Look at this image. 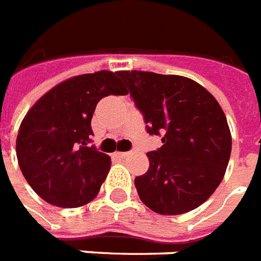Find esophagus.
<instances>
[{
	"label": "esophagus",
	"mask_w": 261,
	"mask_h": 261,
	"mask_svg": "<svg viewBox=\"0 0 261 261\" xmlns=\"http://www.w3.org/2000/svg\"><path fill=\"white\" fill-rule=\"evenodd\" d=\"M130 155V152H116V156L121 158V159H125V158H128Z\"/></svg>",
	"instance_id": "esophagus-1"
}]
</instances>
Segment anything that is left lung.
Returning a JSON list of instances; mask_svg holds the SVG:
<instances>
[{"label":"left lung","mask_w":261,"mask_h":261,"mask_svg":"<svg viewBox=\"0 0 261 261\" xmlns=\"http://www.w3.org/2000/svg\"><path fill=\"white\" fill-rule=\"evenodd\" d=\"M149 135L163 145L148 152L149 168L135 179L144 205L176 216L202 205L220 186L232 151L228 121L216 98L193 79L120 71Z\"/></svg>","instance_id":"8db88e82"}]
</instances>
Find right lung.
I'll return each instance as SVG.
<instances>
[{
    "instance_id": "obj_1",
    "label": "right lung",
    "mask_w": 261,
    "mask_h": 261,
    "mask_svg": "<svg viewBox=\"0 0 261 261\" xmlns=\"http://www.w3.org/2000/svg\"><path fill=\"white\" fill-rule=\"evenodd\" d=\"M118 71H97L64 81L29 109L18 129L20 170L33 191L59 207L93 201L110 170V158L89 147L95 106L108 95H125Z\"/></svg>"
}]
</instances>
